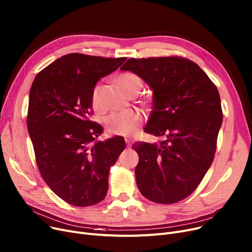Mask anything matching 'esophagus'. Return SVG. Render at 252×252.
<instances>
[{"label": "esophagus", "mask_w": 252, "mask_h": 252, "mask_svg": "<svg viewBox=\"0 0 252 252\" xmlns=\"http://www.w3.org/2000/svg\"><path fill=\"white\" fill-rule=\"evenodd\" d=\"M126 147L127 148H129L130 146H131V144H133V140H131V139H126Z\"/></svg>", "instance_id": "34e87169"}]
</instances>
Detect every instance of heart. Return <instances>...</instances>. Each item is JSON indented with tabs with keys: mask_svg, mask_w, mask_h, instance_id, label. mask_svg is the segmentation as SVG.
I'll return each instance as SVG.
<instances>
[{
	"mask_svg": "<svg viewBox=\"0 0 252 252\" xmlns=\"http://www.w3.org/2000/svg\"><path fill=\"white\" fill-rule=\"evenodd\" d=\"M117 85L123 89L127 96L138 94L143 87L142 78L130 71H126L116 77ZM99 86H96L92 92L91 103L95 111H101L99 101ZM143 123V115L137 111H126L112 113L105 118V128L107 133L113 136L129 137L135 135Z\"/></svg>",
	"mask_w": 252,
	"mask_h": 252,
	"instance_id": "b5f03b06",
	"label": "heart"
}]
</instances>
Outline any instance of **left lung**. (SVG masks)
I'll return each instance as SVG.
<instances>
[{"label": "left lung", "mask_w": 252, "mask_h": 252, "mask_svg": "<svg viewBox=\"0 0 252 252\" xmlns=\"http://www.w3.org/2000/svg\"><path fill=\"white\" fill-rule=\"evenodd\" d=\"M153 90L145 131L161 140L136 142V182L152 202L171 204L191 195L214 161L222 123L216 85L195 62L180 56L130 58L121 67Z\"/></svg>", "instance_id": "8db88e82"}]
</instances>
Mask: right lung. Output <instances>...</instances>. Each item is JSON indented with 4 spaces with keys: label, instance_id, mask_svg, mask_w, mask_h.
Returning a JSON list of instances; mask_svg holds the SVG:
<instances>
[{
    "label": "right lung",
    "instance_id": "add662e5",
    "mask_svg": "<svg viewBox=\"0 0 252 252\" xmlns=\"http://www.w3.org/2000/svg\"><path fill=\"white\" fill-rule=\"evenodd\" d=\"M126 60L70 53L39 71L32 85L28 129L36 165L50 189L71 205L104 199L110 167L126 148L121 136L94 143L103 128L90 119L96 83Z\"/></svg>",
    "mask_w": 252,
    "mask_h": 252
}]
</instances>
